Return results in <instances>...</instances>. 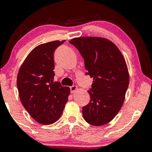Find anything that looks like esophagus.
<instances>
[{
    "label": "esophagus",
    "mask_w": 152,
    "mask_h": 152,
    "mask_svg": "<svg viewBox=\"0 0 152 152\" xmlns=\"http://www.w3.org/2000/svg\"><path fill=\"white\" fill-rule=\"evenodd\" d=\"M76 89H77V86H72L70 87V90H71V93L73 94L76 91Z\"/></svg>",
    "instance_id": "obj_1"
}]
</instances>
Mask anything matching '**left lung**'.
<instances>
[{"label":"left lung","instance_id":"obj_1","mask_svg":"<svg viewBox=\"0 0 152 152\" xmlns=\"http://www.w3.org/2000/svg\"><path fill=\"white\" fill-rule=\"evenodd\" d=\"M69 43L84 59L86 74L94 78L88 91L90 102L82 108L83 118L93 126L108 124L121 109L129 86L125 59L117 46L106 38L79 37Z\"/></svg>","mask_w":152,"mask_h":152}]
</instances>
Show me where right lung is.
<instances>
[{
	"label": "right lung",
	"mask_w": 152,
	"mask_h": 152,
	"mask_svg": "<svg viewBox=\"0 0 152 152\" xmlns=\"http://www.w3.org/2000/svg\"><path fill=\"white\" fill-rule=\"evenodd\" d=\"M64 41L43 43L34 48L23 63L17 87L23 106L35 121L51 124L61 116L70 88L54 81L53 53Z\"/></svg>",
	"instance_id": "right-lung-1"
}]
</instances>
